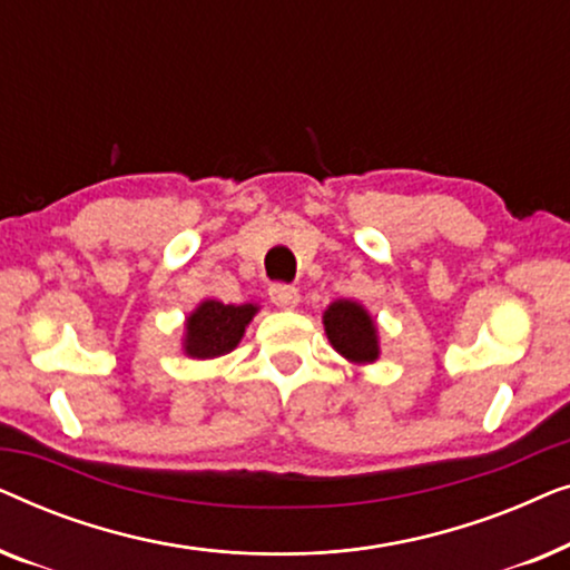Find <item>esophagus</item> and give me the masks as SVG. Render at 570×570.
Wrapping results in <instances>:
<instances>
[{"instance_id":"34e87169","label":"esophagus","mask_w":570,"mask_h":570,"mask_svg":"<svg viewBox=\"0 0 570 570\" xmlns=\"http://www.w3.org/2000/svg\"><path fill=\"white\" fill-rule=\"evenodd\" d=\"M269 301L279 308H295L301 301V293H298V287H293V285L275 283L269 287Z\"/></svg>"}]
</instances>
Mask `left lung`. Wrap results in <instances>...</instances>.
Listing matches in <instances>:
<instances>
[{"mask_svg": "<svg viewBox=\"0 0 570 570\" xmlns=\"http://www.w3.org/2000/svg\"><path fill=\"white\" fill-rule=\"evenodd\" d=\"M326 337L353 363H373L379 357L376 326H373L368 311L353 301H334L324 314Z\"/></svg>", "mask_w": 570, "mask_h": 570, "instance_id": "obj_1", "label": "left lung"}]
</instances>
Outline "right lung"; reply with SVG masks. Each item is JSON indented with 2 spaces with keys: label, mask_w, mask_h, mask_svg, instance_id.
<instances>
[{
  "label": "right lung",
  "mask_w": 570,
  "mask_h": 570,
  "mask_svg": "<svg viewBox=\"0 0 570 570\" xmlns=\"http://www.w3.org/2000/svg\"><path fill=\"white\" fill-rule=\"evenodd\" d=\"M256 314V306H225L220 301H205L186 322L184 350L191 357H217L230 353L244 337L246 324Z\"/></svg>",
  "instance_id": "add662e5"
}]
</instances>
